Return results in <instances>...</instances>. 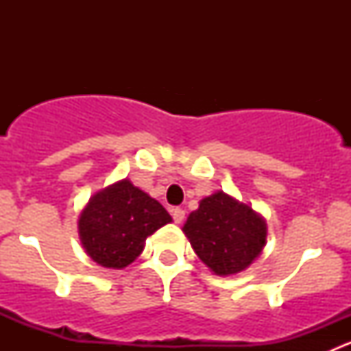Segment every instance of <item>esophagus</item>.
Here are the masks:
<instances>
[{
	"instance_id": "1",
	"label": "esophagus",
	"mask_w": 351,
	"mask_h": 351,
	"mask_svg": "<svg viewBox=\"0 0 351 351\" xmlns=\"http://www.w3.org/2000/svg\"><path fill=\"white\" fill-rule=\"evenodd\" d=\"M171 215H173V221H175L176 224H182L183 219H185V210L180 207H175L171 208Z\"/></svg>"
}]
</instances>
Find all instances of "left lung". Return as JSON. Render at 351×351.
<instances>
[{"label": "left lung", "instance_id": "obj_1", "mask_svg": "<svg viewBox=\"0 0 351 351\" xmlns=\"http://www.w3.org/2000/svg\"><path fill=\"white\" fill-rule=\"evenodd\" d=\"M183 232L197 256L219 277L246 270L267 244V221L222 190L202 198Z\"/></svg>", "mask_w": 351, "mask_h": 351}]
</instances>
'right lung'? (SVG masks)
Masks as SVG:
<instances>
[{"mask_svg":"<svg viewBox=\"0 0 351 351\" xmlns=\"http://www.w3.org/2000/svg\"><path fill=\"white\" fill-rule=\"evenodd\" d=\"M171 221L156 198L123 178L91 195L77 219V232L95 263L122 270L143 253L146 239Z\"/></svg>","mask_w":351,"mask_h":351,"instance_id":"right-lung-1","label":"right lung"}]
</instances>
